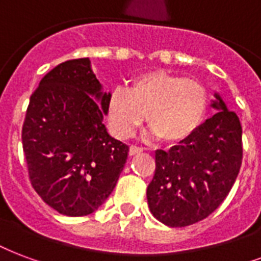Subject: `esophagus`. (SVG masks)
I'll return each instance as SVG.
<instances>
[{
	"label": "esophagus",
	"instance_id": "esophagus-1",
	"mask_svg": "<svg viewBox=\"0 0 261 261\" xmlns=\"http://www.w3.org/2000/svg\"><path fill=\"white\" fill-rule=\"evenodd\" d=\"M142 151H143L142 147H138V146L129 147V155H136V154H140Z\"/></svg>",
	"mask_w": 261,
	"mask_h": 261
}]
</instances>
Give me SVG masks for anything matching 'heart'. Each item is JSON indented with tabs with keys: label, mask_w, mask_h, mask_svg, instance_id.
Here are the masks:
<instances>
[{
	"label": "heart",
	"mask_w": 261,
	"mask_h": 261,
	"mask_svg": "<svg viewBox=\"0 0 261 261\" xmlns=\"http://www.w3.org/2000/svg\"><path fill=\"white\" fill-rule=\"evenodd\" d=\"M206 109V92L199 82L165 71L140 74L128 89H113L106 101L110 128L118 138L133 135L147 114L148 136L168 143L191 138Z\"/></svg>",
	"instance_id": "obj_1"
}]
</instances>
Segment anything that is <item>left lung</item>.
<instances>
[{"mask_svg": "<svg viewBox=\"0 0 261 261\" xmlns=\"http://www.w3.org/2000/svg\"><path fill=\"white\" fill-rule=\"evenodd\" d=\"M217 111L193 136L155 151V175L147 187L152 216L169 227L191 226L215 212L230 193L242 164V128L220 93Z\"/></svg>", "mask_w": 261, "mask_h": 261, "instance_id": "left-lung-1", "label": "left lung"}]
</instances>
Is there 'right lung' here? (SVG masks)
I'll return each mask as SVG.
<instances>
[{"label":"right lung","instance_id":"1","mask_svg":"<svg viewBox=\"0 0 261 261\" xmlns=\"http://www.w3.org/2000/svg\"><path fill=\"white\" fill-rule=\"evenodd\" d=\"M109 95L84 58L50 70L30 97L21 130L29 176L44 202L66 216L95 212L126 164L129 147L103 123Z\"/></svg>","mask_w":261,"mask_h":261}]
</instances>
